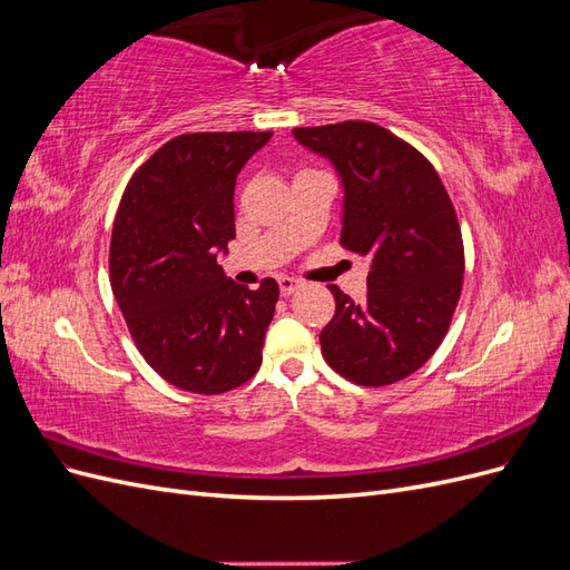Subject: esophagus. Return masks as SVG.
I'll list each match as a JSON object with an SVG mask.
<instances>
[{"label":"esophagus","mask_w":570,"mask_h":570,"mask_svg":"<svg viewBox=\"0 0 570 570\" xmlns=\"http://www.w3.org/2000/svg\"><path fill=\"white\" fill-rule=\"evenodd\" d=\"M278 285H281V295L289 297V295H295V292L302 287V281L289 278V275H283V278L278 281Z\"/></svg>","instance_id":"34e87169"}]
</instances>
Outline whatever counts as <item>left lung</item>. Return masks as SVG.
<instances>
[{
	"mask_svg": "<svg viewBox=\"0 0 570 570\" xmlns=\"http://www.w3.org/2000/svg\"><path fill=\"white\" fill-rule=\"evenodd\" d=\"M344 185L340 245L371 262L356 302L331 285L335 316L321 331L327 366L364 387L400 383L438 352L463 287L454 204L423 154L371 120L295 128Z\"/></svg>",
	"mask_w": 570,
	"mask_h": 570,
	"instance_id": "1",
	"label": "left lung"
}]
</instances>
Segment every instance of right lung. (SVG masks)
<instances>
[{
	"instance_id": "obj_1",
	"label": "right lung",
	"mask_w": 570,
	"mask_h": 570,
	"mask_svg": "<svg viewBox=\"0 0 570 570\" xmlns=\"http://www.w3.org/2000/svg\"><path fill=\"white\" fill-rule=\"evenodd\" d=\"M271 135H178L120 197L109 247L114 297L147 364L185 392L223 394L262 366L278 283L237 285L216 256L235 239L237 174Z\"/></svg>"
}]
</instances>
